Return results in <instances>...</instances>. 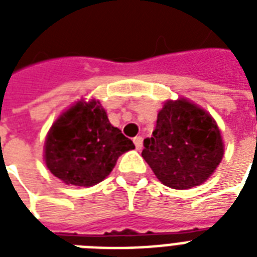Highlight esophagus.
I'll use <instances>...</instances> for the list:
<instances>
[{
    "mask_svg": "<svg viewBox=\"0 0 257 257\" xmlns=\"http://www.w3.org/2000/svg\"><path fill=\"white\" fill-rule=\"evenodd\" d=\"M133 143H135V145H136L137 151H140V149L143 148V137L141 136L135 137V139H133Z\"/></svg>",
    "mask_w": 257,
    "mask_h": 257,
    "instance_id": "1",
    "label": "esophagus"
}]
</instances>
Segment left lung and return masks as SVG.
<instances>
[{
  "label": "left lung",
  "instance_id": "1",
  "mask_svg": "<svg viewBox=\"0 0 257 257\" xmlns=\"http://www.w3.org/2000/svg\"><path fill=\"white\" fill-rule=\"evenodd\" d=\"M141 156L164 185L189 189L216 171L224 143L207 110L185 98L169 100L157 114L152 137L144 140Z\"/></svg>",
  "mask_w": 257,
  "mask_h": 257
}]
</instances>
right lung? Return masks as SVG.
<instances>
[{
	"label": "right lung",
	"mask_w": 257,
	"mask_h": 257,
	"mask_svg": "<svg viewBox=\"0 0 257 257\" xmlns=\"http://www.w3.org/2000/svg\"><path fill=\"white\" fill-rule=\"evenodd\" d=\"M46 167L65 184L92 187L135 144L108 120L100 101H78L54 121L45 140Z\"/></svg>",
	"instance_id": "1"
}]
</instances>
